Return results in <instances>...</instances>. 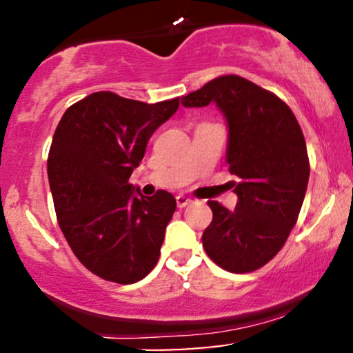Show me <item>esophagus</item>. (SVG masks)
Instances as JSON below:
<instances>
[{
	"label": "esophagus",
	"instance_id": "1",
	"mask_svg": "<svg viewBox=\"0 0 353 353\" xmlns=\"http://www.w3.org/2000/svg\"><path fill=\"white\" fill-rule=\"evenodd\" d=\"M176 202H177V208H185V205H189L190 202H192V199H189V197L182 196V194H179V196L176 197Z\"/></svg>",
	"mask_w": 353,
	"mask_h": 353
}]
</instances>
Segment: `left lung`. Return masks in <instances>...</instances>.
Instances as JSON below:
<instances>
[{
    "instance_id": "left-lung-1",
    "label": "left lung",
    "mask_w": 353,
    "mask_h": 353,
    "mask_svg": "<svg viewBox=\"0 0 353 353\" xmlns=\"http://www.w3.org/2000/svg\"><path fill=\"white\" fill-rule=\"evenodd\" d=\"M210 103L229 124L228 164L239 202L230 212L208 201L212 222L202 245L224 270L254 272L279 254L299 219L310 174L305 139L279 96L237 74L219 76L182 98L185 108Z\"/></svg>"
}]
</instances>
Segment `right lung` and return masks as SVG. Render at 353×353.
<instances>
[{
    "mask_svg": "<svg viewBox=\"0 0 353 353\" xmlns=\"http://www.w3.org/2000/svg\"><path fill=\"white\" fill-rule=\"evenodd\" d=\"M179 108L92 92L66 109L48 154V177L61 232L78 261L104 281L134 283L161 255L176 210L168 190L152 197L129 184L149 137Z\"/></svg>",
    "mask_w": 353,
    "mask_h": 353,
    "instance_id": "add662e5",
    "label": "right lung"
}]
</instances>
